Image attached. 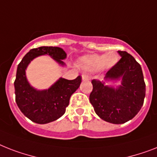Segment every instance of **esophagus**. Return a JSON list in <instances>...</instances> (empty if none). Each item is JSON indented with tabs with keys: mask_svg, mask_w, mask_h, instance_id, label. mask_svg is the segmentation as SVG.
I'll return each instance as SVG.
<instances>
[{
	"mask_svg": "<svg viewBox=\"0 0 157 157\" xmlns=\"http://www.w3.org/2000/svg\"><path fill=\"white\" fill-rule=\"evenodd\" d=\"M81 76H82L83 81H89L90 80V76H88L87 74H83Z\"/></svg>",
	"mask_w": 157,
	"mask_h": 157,
	"instance_id": "esophagus-1",
	"label": "esophagus"
}]
</instances>
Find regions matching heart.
Instances as JSON below:
<instances>
[{"label":"heart","mask_w":157,"mask_h":157,"mask_svg":"<svg viewBox=\"0 0 157 157\" xmlns=\"http://www.w3.org/2000/svg\"><path fill=\"white\" fill-rule=\"evenodd\" d=\"M118 60V57L114 52H109L106 55H90L81 59V66L86 70H97L101 67H111Z\"/></svg>","instance_id":"1"}]
</instances>
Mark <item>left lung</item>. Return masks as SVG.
Wrapping results in <instances>:
<instances>
[{
	"label": "left lung",
	"instance_id": "obj_1",
	"mask_svg": "<svg viewBox=\"0 0 157 157\" xmlns=\"http://www.w3.org/2000/svg\"><path fill=\"white\" fill-rule=\"evenodd\" d=\"M121 59L106 72V79L122 78L117 89L105 86L97 80L92 81L90 101L94 111L101 119L114 124H122L138 114L145 98V82L140 64L127 52L118 51Z\"/></svg>",
	"mask_w": 157,
	"mask_h": 157
}]
</instances>
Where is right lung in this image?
Wrapping results in <instances>:
<instances>
[{"label":"right lung","mask_w":157,"mask_h":157,"mask_svg":"<svg viewBox=\"0 0 157 157\" xmlns=\"http://www.w3.org/2000/svg\"><path fill=\"white\" fill-rule=\"evenodd\" d=\"M49 55L61 64L66 53L57 47H40L31 49L19 63L14 81L15 101L21 113L34 123L45 124L60 118L65 113L70 97L80 86L81 76L74 80L60 78L48 90L33 89L25 77V68L33 59Z\"/></svg>","instance_id":"obj_1"}]
</instances>
